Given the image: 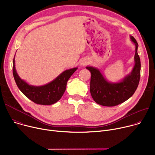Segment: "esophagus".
Wrapping results in <instances>:
<instances>
[{
  "instance_id": "obj_1",
  "label": "esophagus",
  "mask_w": 155,
  "mask_h": 155,
  "mask_svg": "<svg viewBox=\"0 0 155 155\" xmlns=\"http://www.w3.org/2000/svg\"><path fill=\"white\" fill-rule=\"evenodd\" d=\"M86 64H87V62H83L81 63V65H82V66L85 65H86Z\"/></svg>"
}]
</instances>
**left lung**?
Masks as SVG:
<instances>
[{
    "instance_id": "left-lung-1",
    "label": "left lung",
    "mask_w": 155,
    "mask_h": 155,
    "mask_svg": "<svg viewBox=\"0 0 155 155\" xmlns=\"http://www.w3.org/2000/svg\"><path fill=\"white\" fill-rule=\"evenodd\" d=\"M130 39L135 46L134 56L135 65L132 72L127 75L120 81H108L99 69L87 66L86 68L91 72L90 93L94 101L104 106H115L129 100L136 91L140 78L141 64L137 52L138 43L130 36Z\"/></svg>"
}]
</instances>
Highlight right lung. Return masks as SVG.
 I'll list each match as a JSON object with an SVG mask.
<instances>
[{
    "label": "right lung",
    "mask_w": 155,
    "mask_h": 155,
    "mask_svg": "<svg viewBox=\"0 0 155 155\" xmlns=\"http://www.w3.org/2000/svg\"><path fill=\"white\" fill-rule=\"evenodd\" d=\"M77 68L75 67L65 70L52 81L45 85L33 86L20 78L16 71L15 58L13 60V75L17 87L28 99L42 105H51L61 99L65 91L67 81Z\"/></svg>",
    "instance_id": "add662e5"
}]
</instances>
